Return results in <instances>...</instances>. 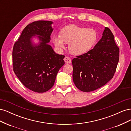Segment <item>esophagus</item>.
Wrapping results in <instances>:
<instances>
[{
    "label": "esophagus",
    "instance_id": "esophagus-1",
    "mask_svg": "<svg viewBox=\"0 0 131 131\" xmlns=\"http://www.w3.org/2000/svg\"><path fill=\"white\" fill-rule=\"evenodd\" d=\"M64 61L66 63H67V64H68V63H70L71 62H72V59H71L68 57H66L64 58Z\"/></svg>",
    "mask_w": 131,
    "mask_h": 131
}]
</instances>
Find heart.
<instances>
[{"label":"heart","instance_id":"heart-1","mask_svg":"<svg viewBox=\"0 0 131 131\" xmlns=\"http://www.w3.org/2000/svg\"><path fill=\"white\" fill-rule=\"evenodd\" d=\"M97 39L96 30L76 25H69L63 28L60 35H54L52 38L54 45L59 50L65 48L69 43L70 52L74 55L85 53L92 47Z\"/></svg>","mask_w":131,"mask_h":131}]
</instances>
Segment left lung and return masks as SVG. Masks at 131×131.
Segmentation results:
<instances>
[{"label": "left lung", "instance_id": "1", "mask_svg": "<svg viewBox=\"0 0 131 131\" xmlns=\"http://www.w3.org/2000/svg\"><path fill=\"white\" fill-rule=\"evenodd\" d=\"M102 35L93 49L72 60L74 83L83 92L100 89L115 73L119 60V48L108 28L105 27Z\"/></svg>", "mask_w": 131, "mask_h": 131}]
</instances>
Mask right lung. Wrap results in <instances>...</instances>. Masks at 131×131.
I'll return each mask as SVG.
<instances>
[{"label":"right lung","mask_w":131,"mask_h":131,"mask_svg":"<svg viewBox=\"0 0 131 131\" xmlns=\"http://www.w3.org/2000/svg\"><path fill=\"white\" fill-rule=\"evenodd\" d=\"M51 21L30 23L23 30L13 51L14 71L27 88L45 92L53 86L64 55L56 53L49 44L53 28ZM37 39L36 43L34 40Z\"/></svg>","instance_id":"1"}]
</instances>
